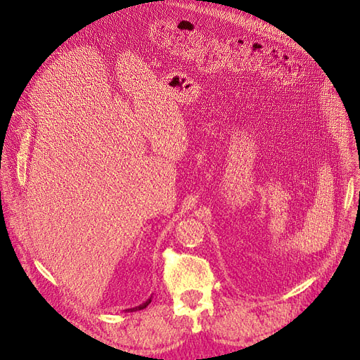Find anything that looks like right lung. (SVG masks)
Returning a JSON list of instances; mask_svg holds the SVG:
<instances>
[{
  "label": "right lung",
  "instance_id": "1",
  "mask_svg": "<svg viewBox=\"0 0 360 360\" xmlns=\"http://www.w3.org/2000/svg\"><path fill=\"white\" fill-rule=\"evenodd\" d=\"M151 298H153V297H150V298H148V300H146L145 302H142L141 305H138V307H133V309H127L126 311H138V310H142V309H145V307H146V305H148V304L151 302Z\"/></svg>",
  "mask_w": 360,
  "mask_h": 360
}]
</instances>
